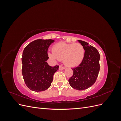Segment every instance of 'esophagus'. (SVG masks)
<instances>
[{
  "instance_id": "obj_1",
  "label": "esophagus",
  "mask_w": 121,
  "mask_h": 121,
  "mask_svg": "<svg viewBox=\"0 0 121 121\" xmlns=\"http://www.w3.org/2000/svg\"><path fill=\"white\" fill-rule=\"evenodd\" d=\"M65 69V67H63L61 65H60L59 66V70H63V69Z\"/></svg>"
}]
</instances>
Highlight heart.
<instances>
[{"label":"heart","instance_id":"heart-1","mask_svg":"<svg viewBox=\"0 0 121 121\" xmlns=\"http://www.w3.org/2000/svg\"><path fill=\"white\" fill-rule=\"evenodd\" d=\"M85 49L81 44L60 42L52 47V52L48 56L54 60H64L67 66L74 67L81 64L84 57Z\"/></svg>","mask_w":121,"mask_h":121}]
</instances>
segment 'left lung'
I'll return each mask as SVG.
<instances>
[{
  "label": "left lung",
  "instance_id": "obj_1",
  "mask_svg": "<svg viewBox=\"0 0 121 121\" xmlns=\"http://www.w3.org/2000/svg\"><path fill=\"white\" fill-rule=\"evenodd\" d=\"M85 49L82 63L73 68V75L69 79L70 86L76 90H83L92 86L95 82L100 69V54L98 50L86 42L78 40Z\"/></svg>",
  "mask_w": 121,
  "mask_h": 121
}]
</instances>
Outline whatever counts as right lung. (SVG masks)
<instances>
[{
    "mask_svg": "<svg viewBox=\"0 0 121 121\" xmlns=\"http://www.w3.org/2000/svg\"><path fill=\"white\" fill-rule=\"evenodd\" d=\"M52 39H37L25 47L22 57V75L26 85L30 90L40 92L50 87L58 65L51 67L46 61L49 58L47 50Z\"/></svg>",
    "mask_w": 121,
    "mask_h": 121,
    "instance_id": "right-lung-1",
    "label": "right lung"
}]
</instances>
